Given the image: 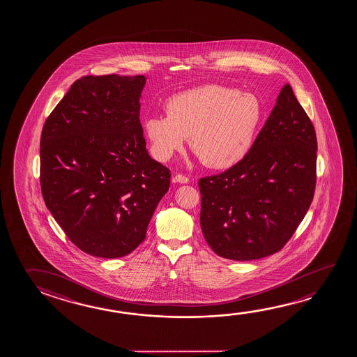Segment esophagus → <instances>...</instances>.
<instances>
[{"mask_svg": "<svg viewBox=\"0 0 357 357\" xmlns=\"http://www.w3.org/2000/svg\"><path fill=\"white\" fill-rule=\"evenodd\" d=\"M174 181H176V183H181V184H187V183H189V178L185 176H183V174H176V176H174Z\"/></svg>", "mask_w": 357, "mask_h": 357, "instance_id": "1", "label": "esophagus"}]
</instances>
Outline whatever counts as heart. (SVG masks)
Returning <instances> with one entry per match:
<instances>
[{"label":"heart","mask_w":357,"mask_h":357,"mask_svg":"<svg viewBox=\"0 0 357 357\" xmlns=\"http://www.w3.org/2000/svg\"><path fill=\"white\" fill-rule=\"evenodd\" d=\"M263 122V105L236 88L203 86L176 94L167 116L146 119L144 129L159 160H168L189 138L195 154L214 169L239 163L252 151Z\"/></svg>","instance_id":"heart-1"}]
</instances>
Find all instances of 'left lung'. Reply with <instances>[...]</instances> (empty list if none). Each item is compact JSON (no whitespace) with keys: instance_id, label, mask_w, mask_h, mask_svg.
Wrapping results in <instances>:
<instances>
[{"instance_id":"8db88e82","label":"left lung","mask_w":357,"mask_h":357,"mask_svg":"<svg viewBox=\"0 0 357 357\" xmlns=\"http://www.w3.org/2000/svg\"><path fill=\"white\" fill-rule=\"evenodd\" d=\"M315 129L289 83L245 158L199 181L200 227L219 257L248 261L284 248L316 185Z\"/></svg>"}]
</instances>
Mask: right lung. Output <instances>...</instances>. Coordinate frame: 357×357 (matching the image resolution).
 I'll return each mask as SVG.
<instances>
[{
    "mask_svg": "<svg viewBox=\"0 0 357 357\" xmlns=\"http://www.w3.org/2000/svg\"><path fill=\"white\" fill-rule=\"evenodd\" d=\"M144 76L77 79L41 135V190L68 239L89 255H128L168 192L170 170L151 158L139 121Z\"/></svg>",
    "mask_w": 357,
    "mask_h": 357,
    "instance_id": "1",
    "label": "right lung"
}]
</instances>
